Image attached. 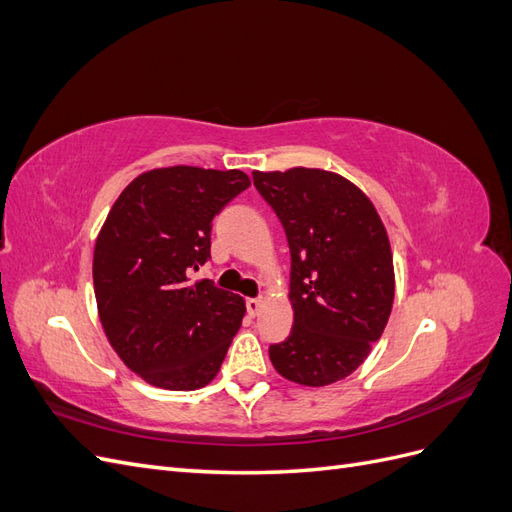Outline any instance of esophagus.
<instances>
[{
	"label": "esophagus",
	"instance_id": "obj_1",
	"mask_svg": "<svg viewBox=\"0 0 512 512\" xmlns=\"http://www.w3.org/2000/svg\"><path fill=\"white\" fill-rule=\"evenodd\" d=\"M245 307H247V314H250L252 318L260 314V307H262V301L260 299H247L245 301Z\"/></svg>",
	"mask_w": 512,
	"mask_h": 512
}]
</instances>
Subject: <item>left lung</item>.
Here are the masks:
<instances>
[{
  "label": "left lung",
  "mask_w": 512,
  "mask_h": 512,
  "mask_svg": "<svg viewBox=\"0 0 512 512\" xmlns=\"http://www.w3.org/2000/svg\"><path fill=\"white\" fill-rule=\"evenodd\" d=\"M290 247L294 324L269 346L273 367L305 386L350 376L374 346L395 297L393 254L371 200L320 168L252 173Z\"/></svg>",
  "instance_id": "8db88e82"
}]
</instances>
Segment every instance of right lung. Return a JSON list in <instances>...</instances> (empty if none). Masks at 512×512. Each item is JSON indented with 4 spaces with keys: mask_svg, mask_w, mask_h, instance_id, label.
Segmentation results:
<instances>
[{
    "mask_svg": "<svg viewBox=\"0 0 512 512\" xmlns=\"http://www.w3.org/2000/svg\"><path fill=\"white\" fill-rule=\"evenodd\" d=\"M247 188L241 170L156 168L108 213L94 252L98 312L119 359L145 382L194 391L220 371L245 303L190 275L211 260L213 218Z\"/></svg>",
    "mask_w": 512,
    "mask_h": 512,
    "instance_id": "1",
    "label": "right lung"
}]
</instances>
